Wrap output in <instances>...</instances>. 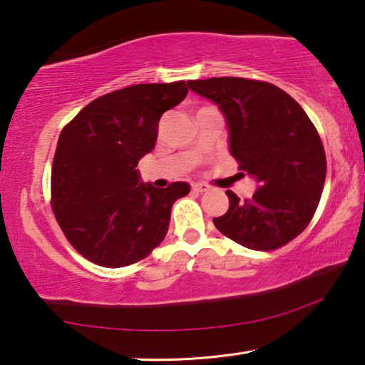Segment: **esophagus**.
Masks as SVG:
<instances>
[{
    "label": "esophagus",
    "instance_id": "esophagus-1",
    "mask_svg": "<svg viewBox=\"0 0 365 365\" xmlns=\"http://www.w3.org/2000/svg\"><path fill=\"white\" fill-rule=\"evenodd\" d=\"M191 190H193L195 193H205V191L209 190V187L205 183H193L191 185Z\"/></svg>",
    "mask_w": 365,
    "mask_h": 365
}]
</instances>
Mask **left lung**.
Wrapping results in <instances>:
<instances>
[{"instance_id":"8db88e82","label":"left lung","mask_w":365,"mask_h":365,"mask_svg":"<svg viewBox=\"0 0 365 365\" xmlns=\"http://www.w3.org/2000/svg\"><path fill=\"white\" fill-rule=\"evenodd\" d=\"M188 86L217 104L232 156L257 182L245 201L227 190L230 206L214 225L256 251L292 242L316 212L327 174L322 141L304 109L279 86L259 80L212 77L190 80Z\"/></svg>"}]
</instances>
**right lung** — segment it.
Wrapping results in <instances>:
<instances>
[{"instance_id": "right-lung-1", "label": "right lung", "mask_w": 365, "mask_h": 365, "mask_svg": "<svg viewBox=\"0 0 365 365\" xmlns=\"http://www.w3.org/2000/svg\"><path fill=\"white\" fill-rule=\"evenodd\" d=\"M188 93L187 83H140L103 95L59 135L51 169L53 211L80 255L125 267L159 246L187 182L156 188L141 182L138 160L151 153L158 123Z\"/></svg>"}]
</instances>
